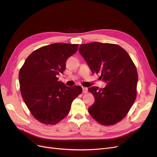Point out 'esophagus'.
<instances>
[{
	"mask_svg": "<svg viewBox=\"0 0 157 157\" xmlns=\"http://www.w3.org/2000/svg\"><path fill=\"white\" fill-rule=\"evenodd\" d=\"M83 92L84 93V94H85V93H86L87 92H88V88H86V87H83Z\"/></svg>",
	"mask_w": 157,
	"mask_h": 157,
	"instance_id": "34e87169",
	"label": "esophagus"
}]
</instances>
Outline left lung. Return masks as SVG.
I'll list each match as a JSON object with an SVG mask.
<instances>
[{"label": "left lung", "instance_id": "8db88e82", "mask_svg": "<svg viewBox=\"0 0 157 157\" xmlns=\"http://www.w3.org/2000/svg\"><path fill=\"white\" fill-rule=\"evenodd\" d=\"M79 52L93 74L100 73L105 88H88L95 102L90 114L99 123L111 125L124 118L136 98L137 72L131 58L117 44L94 42L81 44Z\"/></svg>", "mask_w": 157, "mask_h": 157}]
</instances>
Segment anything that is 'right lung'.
Listing matches in <instances>:
<instances>
[{
    "instance_id": "add662e5",
    "label": "right lung",
    "mask_w": 157,
    "mask_h": 157,
    "mask_svg": "<svg viewBox=\"0 0 157 157\" xmlns=\"http://www.w3.org/2000/svg\"><path fill=\"white\" fill-rule=\"evenodd\" d=\"M78 46L54 43L41 47L27 57L20 69L22 98L32 114L41 123H59L69 114L73 100L82 92L80 86H67L57 78Z\"/></svg>"
}]
</instances>
